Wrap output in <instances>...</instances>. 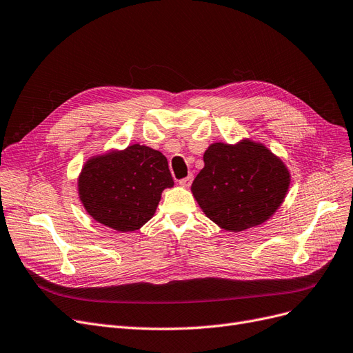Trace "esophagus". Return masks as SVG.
<instances>
[{"instance_id": "34e87169", "label": "esophagus", "mask_w": 353, "mask_h": 353, "mask_svg": "<svg viewBox=\"0 0 353 353\" xmlns=\"http://www.w3.org/2000/svg\"><path fill=\"white\" fill-rule=\"evenodd\" d=\"M192 180H193V176H188V177H185V179H181V180L179 181V185L183 186V188H190Z\"/></svg>"}]
</instances>
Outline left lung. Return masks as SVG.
<instances>
[{"label":"left lung","instance_id":"obj_1","mask_svg":"<svg viewBox=\"0 0 353 353\" xmlns=\"http://www.w3.org/2000/svg\"><path fill=\"white\" fill-rule=\"evenodd\" d=\"M205 167L192 193L205 215L221 228L239 232L263 224L285 199L288 168L263 143L215 142L203 154Z\"/></svg>","mask_w":353,"mask_h":353}]
</instances>
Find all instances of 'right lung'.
Returning <instances> with one entry per match:
<instances>
[{
  "label": "right lung",
  "mask_w": 353,
  "mask_h": 353,
  "mask_svg": "<svg viewBox=\"0 0 353 353\" xmlns=\"http://www.w3.org/2000/svg\"><path fill=\"white\" fill-rule=\"evenodd\" d=\"M173 185L165 157L134 143L122 151L91 157L78 177V194L97 223L128 232L148 223L163 190Z\"/></svg>",
  "instance_id": "obj_1"
}]
</instances>
